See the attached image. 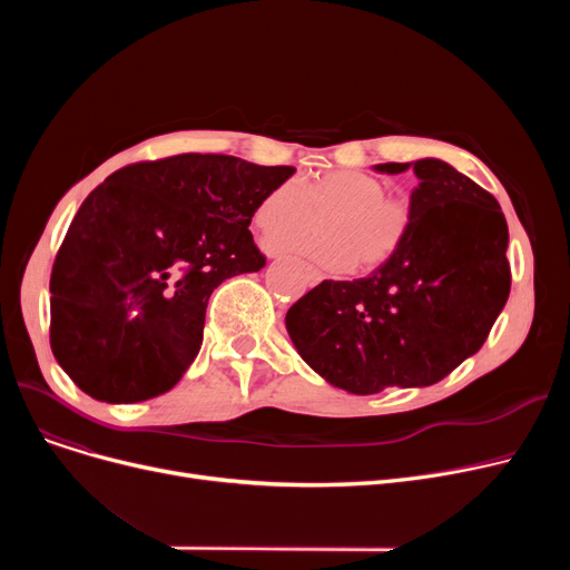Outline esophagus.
I'll return each mask as SVG.
<instances>
[{
	"mask_svg": "<svg viewBox=\"0 0 570 570\" xmlns=\"http://www.w3.org/2000/svg\"><path fill=\"white\" fill-rule=\"evenodd\" d=\"M269 254L275 256V252H269ZM309 282H312V284H318V282H321V273H318V269L309 267Z\"/></svg>",
	"mask_w": 570,
	"mask_h": 570,
	"instance_id": "esophagus-1",
	"label": "esophagus"
}]
</instances>
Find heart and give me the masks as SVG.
Instances as JSON below:
<instances>
[{
    "label": "heart",
    "instance_id": "1",
    "mask_svg": "<svg viewBox=\"0 0 570 570\" xmlns=\"http://www.w3.org/2000/svg\"><path fill=\"white\" fill-rule=\"evenodd\" d=\"M325 235L275 237L273 247L303 252L318 265L346 273L355 263L374 269L397 256L415 224V205L404 191H387L381 177L363 170H327L307 179H282L254 207V224L265 233H293L325 217Z\"/></svg>",
    "mask_w": 570,
    "mask_h": 570
}]
</instances>
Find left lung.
I'll use <instances>...</instances> for the list:
<instances>
[{"instance_id": "1", "label": "left lung", "mask_w": 570, "mask_h": 570, "mask_svg": "<svg viewBox=\"0 0 570 570\" xmlns=\"http://www.w3.org/2000/svg\"><path fill=\"white\" fill-rule=\"evenodd\" d=\"M411 168L415 224L397 256L363 279H323L286 314L303 361L355 395L441 381L485 344L511 293L497 198L445 161Z\"/></svg>"}]
</instances>
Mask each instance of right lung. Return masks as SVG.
<instances>
[{
	"mask_svg": "<svg viewBox=\"0 0 570 570\" xmlns=\"http://www.w3.org/2000/svg\"><path fill=\"white\" fill-rule=\"evenodd\" d=\"M293 173L187 153L119 168L82 200L50 275V348L82 393L127 404L170 391L213 291L265 265L254 207Z\"/></svg>",
	"mask_w": 570,
	"mask_h": 570,
	"instance_id": "obj_1",
	"label": "right lung"
}]
</instances>
